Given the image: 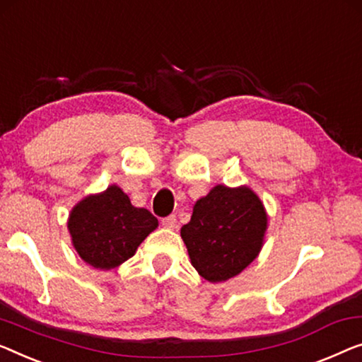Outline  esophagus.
Wrapping results in <instances>:
<instances>
[{
  "label": "esophagus",
  "instance_id": "esophagus-1",
  "mask_svg": "<svg viewBox=\"0 0 362 362\" xmlns=\"http://www.w3.org/2000/svg\"><path fill=\"white\" fill-rule=\"evenodd\" d=\"M161 225H163L165 228H170V230L176 228V227H177V220H176V216H168V217H165L163 220H161Z\"/></svg>",
  "mask_w": 362,
  "mask_h": 362
}]
</instances>
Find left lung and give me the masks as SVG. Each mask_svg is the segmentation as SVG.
I'll return each instance as SVG.
<instances>
[{
    "instance_id": "left-lung-1",
    "label": "left lung",
    "mask_w": 362,
    "mask_h": 362,
    "mask_svg": "<svg viewBox=\"0 0 362 362\" xmlns=\"http://www.w3.org/2000/svg\"><path fill=\"white\" fill-rule=\"evenodd\" d=\"M268 230V212L251 187L214 186L192 207L181 238L191 264L209 282L238 276L258 258Z\"/></svg>"
}]
</instances>
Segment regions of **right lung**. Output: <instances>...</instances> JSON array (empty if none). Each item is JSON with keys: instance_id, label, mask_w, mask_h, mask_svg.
<instances>
[{"instance_id": "add662e5", "label": "right lung", "mask_w": 362, "mask_h": 362, "mask_svg": "<svg viewBox=\"0 0 362 362\" xmlns=\"http://www.w3.org/2000/svg\"><path fill=\"white\" fill-rule=\"evenodd\" d=\"M158 227V218L135 207L117 185L83 197L68 216L71 245L93 268L109 271L132 258L139 245Z\"/></svg>"}]
</instances>
